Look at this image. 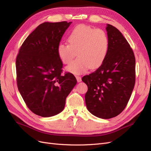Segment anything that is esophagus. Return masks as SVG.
Here are the masks:
<instances>
[{
    "instance_id": "34e87169",
    "label": "esophagus",
    "mask_w": 151,
    "mask_h": 151,
    "mask_svg": "<svg viewBox=\"0 0 151 151\" xmlns=\"http://www.w3.org/2000/svg\"><path fill=\"white\" fill-rule=\"evenodd\" d=\"M76 79H77V82H78V83H80V82H81L82 79H81V76H76Z\"/></svg>"
}]
</instances>
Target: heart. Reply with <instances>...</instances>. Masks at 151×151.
Listing matches in <instances>:
<instances>
[{
	"label": "heart",
	"instance_id": "1",
	"mask_svg": "<svg viewBox=\"0 0 151 151\" xmlns=\"http://www.w3.org/2000/svg\"><path fill=\"white\" fill-rule=\"evenodd\" d=\"M68 44L58 45L57 54L63 64H69L67 70L75 74L94 69L101 65L106 58L109 49V40L104 30L86 25H79L67 36Z\"/></svg>",
	"mask_w": 151,
	"mask_h": 151
}]
</instances>
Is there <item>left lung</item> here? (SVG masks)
<instances>
[{
  "label": "left lung",
  "instance_id": "left-lung-1",
  "mask_svg": "<svg viewBox=\"0 0 151 151\" xmlns=\"http://www.w3.org/2000/svg\"><path fill=\"white\" fill-rule=\"evenodd\" d=\"M109 49L98 69L82 78L88 86L85 101L88 111L103 119L115 117L129 102L135 83V58L121 32L111 24L106 28Z\"/></svg>",
  "mask_w": 151,
  "mask_h": 151
}]
</instances>
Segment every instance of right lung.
I'll return each mask as SVG.
<instances>
[{
    "label": "right lung",
    "mask_w": 151,
    "mask_h": 151,
    "mask_svg": "<svg viewBox=\"0 0 151 151\" xmlns=\"http://www.w3.org/2000/svg\"><path fill=\"white\" fill-rule=\"evenodd\" d=\"M71 22H45L21 45L16 61L18 90L30 110L42 117L60 113L77 83L70 72L62 74L57 47Z\"/></svg>",
    "instance_id": "1"
}]
</instances>
